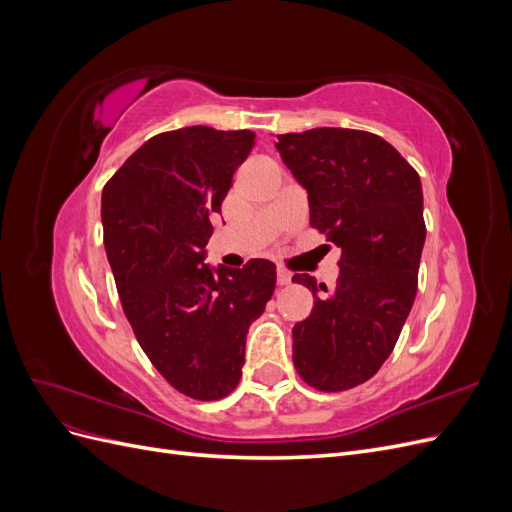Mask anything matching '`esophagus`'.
I'll use <instances>...</instances> for the list:
<instances>
[{
  "label": "esophagus",
  "mask_w": 512,
  "mask_h": 512,
  "mask_svg": "<svg viewBox=\"0 0 512 512\" xmlns=\"http://www.w3.org/2000/svg\"><path fill=\"white\" fill-rule=\"evenodd\" d=\"M292 282V273L290 271H286V269H277V284L280 286H286V284H290Z\"/></svg>",
  "instance_id": "esophagus-1"
}]
</instances>
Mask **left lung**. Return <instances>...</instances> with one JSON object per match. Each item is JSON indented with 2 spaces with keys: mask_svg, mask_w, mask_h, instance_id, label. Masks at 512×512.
Here are the masks:
<instances>
[{
  "mask_svg": "<svg viewBox=\"0 0 512 512\" xmlns=\"http://www.w3.org/2000/svg\"><path fill=\"white\" fill-rule=\"evenodd\" d=\"M275 149L307 192L309 224L342 250L333 290L292 277L314 292L312 314L292 329V361L314 389L346 391L389 359L412 309L425 245L421 177L361 130L277 134Z\"/></svg>",
  "mask_w": 512,
  "mask_h": 512,
  "instance_id": "1",
  "label": "left lung"
}]
</instances>
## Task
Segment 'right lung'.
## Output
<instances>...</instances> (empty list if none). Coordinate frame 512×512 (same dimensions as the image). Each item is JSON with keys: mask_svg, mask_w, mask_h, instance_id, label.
Wrapping results in <instances>:
<instances>
[{"mask_svg": "<svg viewBox=\"0 0 512 512\" xmlns=\"http://www.w3.org/2000/svg\"><path fill=\"white\" fill-rule=\"evenodd\" d=\"M256 134L190 126L149 138L102 190L108 265L138 344L194 399L226 397L241 378L245 337L275 288V265H205L211 215Z\"/></svg>", "mask_w": 512, "mask_h": 512, "instance_id": "add662e5", "label": "right lung"}]
</instances>
